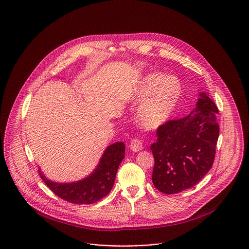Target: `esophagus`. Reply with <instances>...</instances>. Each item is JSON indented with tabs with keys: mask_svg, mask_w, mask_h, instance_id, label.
Masks as SVG:
<instances>
[{
	"mask_svg": "<svg viewBox=\"0 0 249 249\" xmlns=\"http://www.w3.org/2000/svg\"><path fill=\"white\" fill-rule=\"evenodd\" d=\"M129 147H130V149L134 151V152L141 151V150L143 148V145H142V140H140L139 138L135 137L134 139L131 140L130 144H129Z\"/></svg>",
	"mask_w": 249,
	"mask_h": 249,
	"instance_id": "obj_1",
	"label": "esophagus"
}]
</instances>
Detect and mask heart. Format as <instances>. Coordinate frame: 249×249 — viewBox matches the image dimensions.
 <instances>
[{"label":"heart","instance_id":"b5f03b06","mask_svg":"<svg viewBox=\"0 0 249 249\" xmlns=\"http://www.w3.org/2000/svg\"><path fill=\"white\" fill-rule=\"evenodd\" d=\"M182 94V85L174 75L160 71L147 73L137 90V99L143 101L137 119L146 129H155L170 119Z\"/></svg>","mask_w":249,"mask_h":249}]
</instances>
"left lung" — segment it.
I'll return each mask as SVG.
<instances>
[{"instance_id": "8db88e82", "label": "left lung", "mask_w": 249, "mask_h": 249, "mask_svg": "<svg viewBox=\"0 0 249 249\" xmlns=\"http://www.w3.org/2000/svg\"><path fill=\"white\" fill-rule=\"evenodd\" d=\"M215 103L200 93L196 109L188 116L169 120L157 128L152 143L155 165L152 181L166 195H174L196 185L210 171L215 158L219 137Z\"/></svg>"}]
</instances>
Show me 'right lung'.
<instances>
[{
	"label": "right lung",
	"mask_w": 249,
	"mask_h": 249,
	"mask_svg": "<svg viewBox=\"0 0 249 249\" xmlns=\"http://www.w3.org/2000/svg\"><path fill=\"white\" fill-rule=\"evenodd\" d=\"M125 146L122 142L109 145L100 160L94 172L83 180L72 183H55L47 179L39 171L42 180L58 197L76 205H89L99 201L111 191L117 170L124 158Z\"/></svg>",
	"instance_id": "1"
}]
</instances>
